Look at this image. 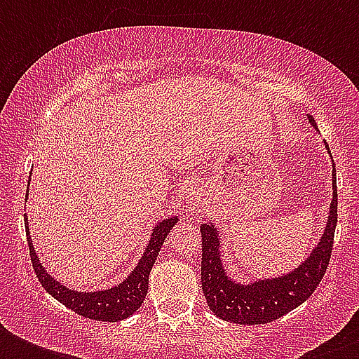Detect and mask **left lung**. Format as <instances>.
<instances>
[{
  "label": "left lung",
  "instance_id": "left-lung-1",
  "mask_svg": "<svg viewBox=\"0 0 359 359\" xmlns=\"http://www.w3.org/2000/svg\"><path fill=\"white\" fill-rule=\"evenodd\" d=\"M313 124V117H309ZM332 154V152H330ZM337 225V180L334 165V199L323 238L304 264L283 278L238 285L225 276L219 261V240L212 224L201 225V287L214 315L236 324H266L278 320L309 298L328 270Z\"/></svg>",
  "mask_w": 359,
  "mask_h": 359
}]
</instances>
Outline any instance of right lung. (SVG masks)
<instances>
[{"mask_svg": "<svg viewBox=\"0 0 359 359\" xmlns=\"http://www.w3.org/2000/svg\"><path fill=\"white\" fill-rule=\"evenodd\" d=\"M177 219L179 218L163 219L154 227L151 242L147 245L140 264L135 266L134 272L130 273L128 279H124L123 283L114 287V289L98 290V292H76V290H69L63 285H59L41 266V262L35 255V250L31 245V240L27 238L31 264H33V270H35L36 278H39L42 287L55 300L61 302L65 307H69L81 317L93 318V320L117 323V320L128 318L132 313L137 311L143 300H145L147 289H149V273L152 270V264L156 262L158 251L163 245V240L169 235V231L173 229V225L177 224ZM25 231H27V219H25ZM27 235H29V231H27Z\"/></svg>", "mask_w": 359, "mask_h": 359, "instance_id": "obj_1", "label": "right lung"}]
</instances>
